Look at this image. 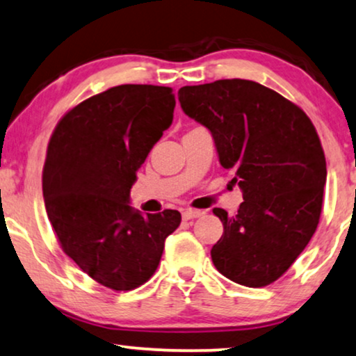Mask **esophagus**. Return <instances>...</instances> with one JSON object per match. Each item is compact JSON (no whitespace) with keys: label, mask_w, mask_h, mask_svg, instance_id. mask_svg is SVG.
<instances>
[{"label":"esophagus","mask_w":356,"mask_h":356,"mask_svg":"<svg viewBox=\"0 0 356 356\" xmlns=\"http://www.w3.org/2000/svg\"><path fill=\"white\" fill-rule=\"evenodd\" d=\"M202 215H203V211H200V210H193V208H187V210L182 213V218H184V220H193V218H198V216H202Z\"/></svg>","instance_id":"esophagus-1"}]
</instances>
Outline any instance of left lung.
I'll return each instance as SVG.
<instances>
[{"mask_svg":"<svg viewBox=\"0 0 356 356\" xmlns=\"http://www.w3.org/2000/svg\"><path fill=\"white\" fill-rule=\"evenodd\" d=\"M179 101L211 131L221 165L243 191L236 216L213 210L222 222L213 264L239 285L267 286L319 225L327 169L314 125L296 104L248 79L184 86Z\"/></svg>","mask_w":356,"mask_h":356,"instance_id":"obj_1","label":"left lung"}]
</instances>
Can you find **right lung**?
Masks as SVG:
<instances>
[{"instance_id": "1", "label": "right lung", "mask_w": 356, "mask_h": 356, "mask_svg": "<svg viewBox=\"0 0 356 356\" xmlns=\"http://www.w3.org/2000/svg\"><path fill=\"white\" fill-rule=\"evenodd\" d=\"M172 89L122 84L86 99L56 123L42 188L63 252L92 280L130 291L153 277L181 213L130 207L136 170L172 123Z\"/></svg>"}]
</instances>
